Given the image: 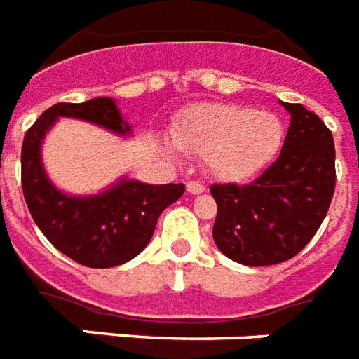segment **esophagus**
Instances as JSON below:
<instances>
[{
	"label": "esophagus",
	"mask_w": 359,
	"mask_h": 359,
	"mask_svg": "<svg viewBox=\"0 0 359 359\" xmlns=\"http://www.w3.org/2000/svg\"><path fill=\"white\" fill-rule=\"evenodd\" d=\"M186 190H188V194H203L205 191V186L201 184V182H196V180H190L188 184H186Z\"/></svg>",
	"instance_id": "1"
}]
</instances>
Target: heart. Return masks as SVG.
<instances>
[{
	"label": "heart",
	"instance_id": "1",
	"mask_svg": "<svg viewBox=\"0 0 359 359\" xmlns=\"http://www.w3.org/2000/svg\"><path fill=\"white\" fill-rule=\"evenodd\" d=\"M171 137L186 154L203 156L215 179L246 182L275 160L284 126L277 114L237 103H196L175 120ZM165 149L175 152L171 143Z\"/></svg>",
	"mask_w": 359,
	"mask_h": 359
}]
</instances>
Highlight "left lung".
I'll list each match as a JSON object with an SVG mask.
<instances>
[{"label": "left lung", "mask_w": 359, "mask_h": 359, "mask_svg": "<svg viewBox=\"0 0 359 359\" xmlns=\"http://www.w3.org/2000/svg\"><path fill=\"white\" fill-rule=\"evenodd\" d=\"M280 105L290 128L277 161L250 184H212V239L237 264H283L324 222L335 191V144L327 126L299 103Z\"/></svg>", "instance_id": "1"}]
</instances>
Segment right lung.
I'll use <instances>...</instances> for the list:
<instances>
[{
    "label": "right lung",
    "instance_id": "obj_1",
    "mask_svg": "<svg viewBox=\"0 0 359 359\" xmlns=\"http://www.w3.org/2000/svg\"><path fill=\"white\" fill-rule=\"evenodd\" d=\"M58 118H76L130 137L131 126L113 97L56 103L26 131L22 143V190L46 239L76 264L107 269L144 250L163 210L184 194V184H147L122 179L94 196H71L52 184L41 158L43 139Z\"/></svg>",
    "mask_w": 359,
    "mask_h": 359
}]
</instances>
